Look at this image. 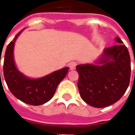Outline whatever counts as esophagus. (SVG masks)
I'll return each instance as SVG.
<instances>
[{
	"label": "esophagus",
	"mask_w": 135,
	"mask_h": 135,
	"mask_svg": "<svg viewBox=\"0 0 135 135\" xmlns=\"http://www.w3.org/2000/svg\"><path fill=\"white\" fill-rule=\"evenodd\" d=\"M76 63L74 61H71L69 64V66L71 70H74L76 69Z\"/></svg>",
	"instance_id": "34e87169"
}]
</instances>
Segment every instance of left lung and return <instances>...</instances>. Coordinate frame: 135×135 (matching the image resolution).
<instances>
[{
	"label": "left lung",
	"mask_w": 135,
	"mask_h": 135,
	"mask_svg": "<svg viewBox=\"0 0 135 135\" xmlns=\"http://www.w3.org/2000/svg\"><path fill=\"white\" fill-rule=\"evenodd\" d=\"M115 41L119 44L105 48L93 64L76 66L80 96L93 107L113 104L123 96L129 85V53L119 37H115Z\"/></svg>",
	"instance_id": "8db88e82"
}]
</instances>
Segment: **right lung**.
Instances as JSON below:
<instances>
[{
  "label": "right lung",
  "mask_w": 135,
  "mask_h": 135,
  "mask_svg": "<svg viewBox=\"0 0 135 135\" xmlns=\"http://www.w3.org/2000/svg\"><path fill=\"white\" fill-rule=\"evenodd\" d=\"M22 32L16 35L6 47L3 63L5 80L11 93L16 98L27 104L40 105L53 98L58 85L64 79L69 68H63L40 78H30L21 72L14 61L13 50L16 39Z\"/></svg>",
  "instance_id": "1"
}]
</instances>
